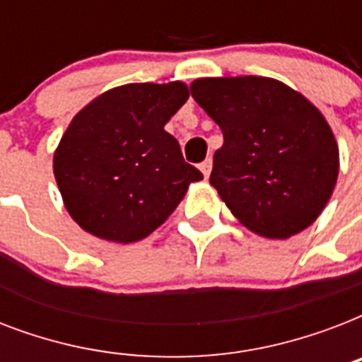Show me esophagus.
<instances>
[{"instance_id":"1","label":"esophagus","mask_w":362,"mask_h":362,"mask_svg":"<svg viewBox=\"0 0 362 362\" xmlns=\"http://www.w3.org/2000/svg\"><path fill=\"white\" fill-rule=\"evenodd\" d=\"M199 169H201V173H203L204 178H209L210 170H212V159H206V161H203V163L199 165Z\"/></svg>"}]
</instances>
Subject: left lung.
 Segmentation results:
<instances>
[{
    "mask_svg": "<svg viewBox=\"0 0 362 362\" xmlns=\"http://www.w3.org/2000/svg\"><path fill=\"white\" fill-rule=\"evenodd\" d=\"M189 88L223 133L210 184L233 216L264 238L312 226L340 170L337 139L320 109L269 76H210Z\"/></svg>",
    "mask_w": 362,
    "mask_h": 362,
    "instance_id": "8db88e82",
    "label": "left lung"
}]
</instances>
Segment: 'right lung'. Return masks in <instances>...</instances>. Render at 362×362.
<instances>
[{"instance_id":"1","label":"right lung","mask_w":362,"mask_h":362,"mask_svg":"<svg viewBox=\"0 0 362 362\" xmlns=\"http://www.w3.org/2000/svg\"><path fill=\"white\" fill-rule=\"evenodd\" d=\"M189 98L184 82H133L76 112L54 152L69 216L93 237L142 240L169 218L203 175L182 158L165 124Z\"/></svg>"}]
</instances>
